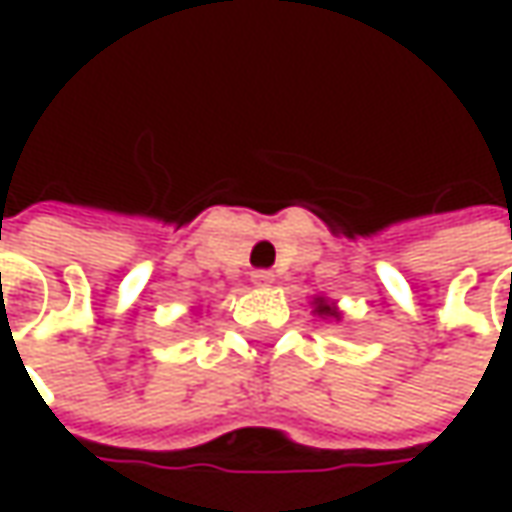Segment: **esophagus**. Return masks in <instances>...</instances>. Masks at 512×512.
I'll list each match as a JSON object with an SVG mask.
<instances>
[{
  "label": "esophagus",
  "instance_id": "obj_1",
  "mask_svg": "<svg viewBox=\"0 0 512 512\" xmlns=\"http://www.w3.org/2000/svg\"><path fill=\"white\" fill-rule=\"evenodd\" d=\"M250 282L256 287H270L273 285V273L270 270H253L250 273Z\"/></svg>",
  "mask_w": 512,
  "mask_h": 512
}]
</instances>
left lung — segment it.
I'll return each instance as SVG.
<instances>
[{
	"instance_id": "1",
	"label": "left lung",
	"mask_w": 512,
	"mask_h": 512,
	"mask_svg": "<svg viewBox=\"0 0 512 512\" xmlns=\"http://www.w3.org/2000/svg\"><path fill=\"white\" fill-rule=\"evenodd\" d=\"M310 305H313V313H316L319 319H336V322L342 319V310H339V305H336V302H330L327 296H313V302H310Z\"/></svg>"
}]
</instances>
